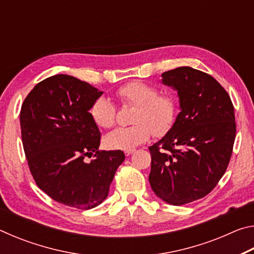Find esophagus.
Masks as SVG:
<instances>
[{"label":"esophagus","mask_w":254,"mask_h":254,"mask_svg":"<svg viewBox=\"0 0 254 254\" xmlns=\"http://www.w3.org/2000/svg\"><path fill=\"white\" fill-rule=\"evenodd\" d=\"M133 152H134V149H133V150H127V151H126V156H130V154H132Z\"/></svg>","instance_id":"1"}]
</instances>
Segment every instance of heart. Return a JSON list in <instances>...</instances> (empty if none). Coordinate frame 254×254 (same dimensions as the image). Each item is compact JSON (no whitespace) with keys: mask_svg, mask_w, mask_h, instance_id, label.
Returning a JSON list of instances; mask_svg holds the SVG:
<instances>
[{"mask_svg":"<svg viewBox=\"0 0 254 254\" xmlns=\"http://www.w3.org/2000/svg\"><path fill=\"white\" fill-rule=\"evenodd\" d=\"M123 105L135 106L131 127H119L105 136L107 148L133 150L153 135L162 136L174 127L177 119L178 104L170 94H159L156 86L141 80L124 84L117 91ZM93 121L102 128H110L117 122V107L109 98L98 97L91 107Z\"/></svg>","mask_w":254,"mask_h":254,"instance_id":"1","label":"heart"}]
</instances>
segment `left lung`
<instances>
[{
  "label": "left lung",
  "instance_id": "1",
  "mask_svg": "<svg viewBox=\"0 0 254 254\" xmlns=\"http://www.w3.org/2000/svg\"><path fill=\"white\" fill-rule=\"evenodd\" d=\"M161 76L177 91L180 112L171 130L149 148V182L159 198L180 206L209 194L224 175L235 140L234 107L206 72L178 67Z\"/></svg>",
  "mask_w": 254,
  "mask_h": 254
}]
</instances>
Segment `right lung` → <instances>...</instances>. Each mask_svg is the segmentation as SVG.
<instances>
[{
    "instance_id": "right-lung-1",
    "label": "right lung",
    "mask_w": 254,
    "mask_h": 254,
    "mask_svg": "<svg viewBox=\"0 0 254 254\" xmlns=\"http://www.w3.org/2000/svg\"><path fill=\"white\" fill-rule=\"evenodd\" d=\"M103 94L69 75L34 86L21 107V136L34 182L60 204L91 209L109 195L121 150L100 151L101 132L89 110ZM95 153L96 159H83Z\"/></svg>"
}]
</instances>
